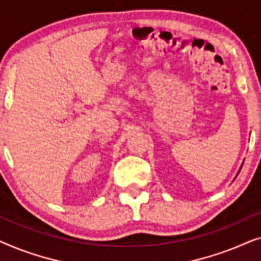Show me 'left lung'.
Here are the masks:
<instances>
[{
	"mask_svg": "<svg viewBox=\"0 0 261 261\" xmlns=\"http://www.w3.org/2000/svg\"><path fill=\"white\" fill-rule=\"evenodd\" d=\"M240 170H241V167H240ZM240 170H239V172H240Z\"/></svg>",
	"mask_w": 261,
	"mask_h": 261,
	"instance_id": "left-lung-1",
	"label": "left lung"
}]
</instances>
